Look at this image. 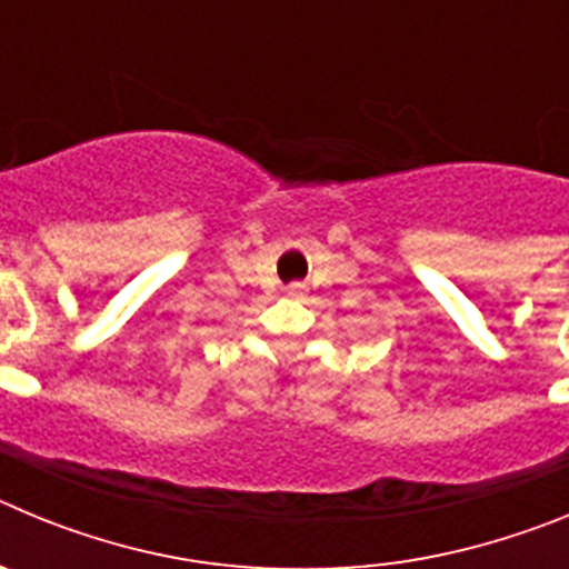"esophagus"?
<instances>
[{
  "label": "esophagus",
  "mask_w": 569,
  "mask_h": 569,
  "mask_svg": "<svg viewBox=\"0 0 569 569\" xmlns=\"http://www.w3.org/2000/svg\"><path fill=\"white\" fill-rule=\"evenodd\" d=\"M290 293H301V284H290Z\"/></svg>",
  "instance_id": "34e87169"
}]
</instances>
